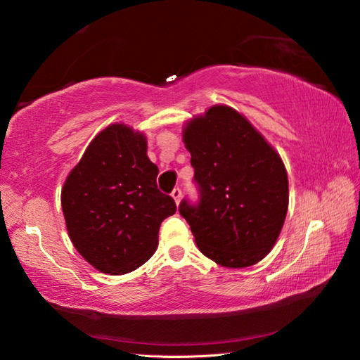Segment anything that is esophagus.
Instances as JSON below:
<instances>
[{"label": "esophagus", "mask_w": 360, "mask_h": 360, "mask_svg": "<svg viewBox=\"0 0 360 360\" xmlns=\"http://www.w3.org/2000/svg\"><path fill=\"white\" fill-rule=\"evenodd\" d=\"M172 197H173V200L176 202V205H179V202H181V188L179 187H174L173 188Z\"/></svg>", "instance_id": "34e87169"}]
</instances>
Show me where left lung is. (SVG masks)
<instances>
[{"mask_svg":"<svg viewBox=\"0 0 360 360\" xmlns=\"http://www.w3.org/2000/svg\"><path fill=\"white\" fill-rule=\"evenodd\" d=\"M200 203L179 206L202 254L227 268L255 265L271 251L289 208L288 172L245 115L214 105L182 129Z\"/></svg>","mask_w":360,"mask_h":360,"instance_id":"left-lung-1","label":"left lung"}]
</instances>
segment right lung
Here are the masks:
<instances>
[{"instance_id": "1", "label": "right lung", "mask_w": 360, "mask_h": 360, "mask_svg": "<svg viewBox=\"0 0 360 360\" xmlns=\"http://www.w3.org/2000/svg\"><path fill=\"white\" fill-rule=\"evenodd\" d=\"M157 174L144 133L119 122L90 141L70 172L62 187L66 230L98 271L125 275L155 252L162 221L176 212Z\"/></svg>"}]
</instances>
